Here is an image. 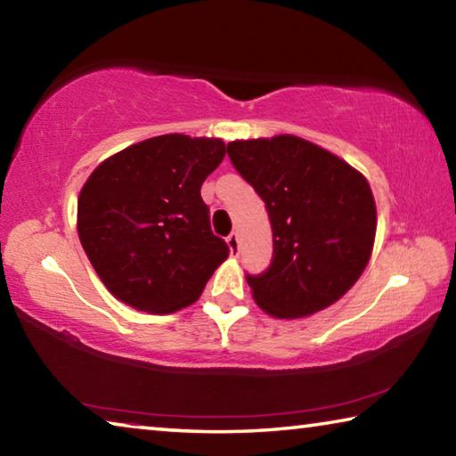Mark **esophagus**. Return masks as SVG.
<instances>
[{
	"instance_id": "34e87169",
	"label": "esophagus",
	"mask_w": 456,
	"mask_h": 456,
	"mask_svg": "<svg viewBox=\"0 0 456 456\" xmlns=\"http://www.w3.org/2000/svg\"><path fill=\"white\" fill-rule=\"evenodd\" d=\"M227 245H229L231 256H237V253H239V235L237 233H231L227 237Z\"/></svg>"
}]
</instances>
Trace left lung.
I'll use <instances>...</instances> for the list:
<instances>
[{
    "mask_svg": "<svg viewBox=\"0 0 456 456\" xmlns=\"http://www.w3.org/2000/svg\"><path fill=\"white\" fill-rule=\"evenodd\" d=\"M227 154L264 199L273 231L272 265L247 275L253 299L280 320L326 310L372 256L376 203L366 176L293 134L233 141Z\"/></svg>",
    "mask_w": 456,
    "mask_h": 456,
    "instance_id": "8db88e82",
    "label": "left lung"
}]
</instances>
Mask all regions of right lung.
I'll return each instance as SVG.
<instances>
[{
	"label": "right lung",
	"instance_id": "right-lung-1",
	"mask_svg": "<svg viewBox=\"0 0 456 456\" xmlns=\"http://www.w3.org/2000/svg\"><path fill=\"white\" fill-rule=\"evenodd\" d=\"M225 152L221 138L163 134L112 154L88 176L78 237L114 297L149 314L197 302L229 257L200 199Z\"/></svg>",
	"mask_w": 456,
	"mask_h": 456
}]
</instances>
